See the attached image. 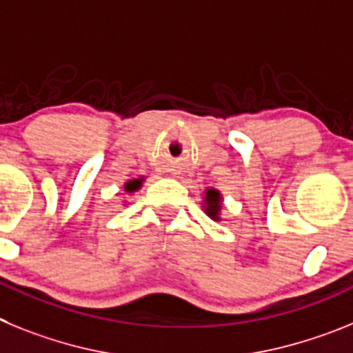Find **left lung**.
Masks as SVG:
<instances>
[{
  "mask_svg": "<svg viewBox=\"0 0 353 353\" xmlns=\"http://www.w3.org/2000/svg\"><path fill=\"white\" fill-rule=\"evenodd\" d=\"M206 213L210 214L211 219H219V211H220V194L216 190L210 188L206 190Z\"/></svg>",
  "mask_w": 353,
  "mask_h": 353,
  "instance_id": "obj_1",
  "label": "left lung"
}]
</instances>
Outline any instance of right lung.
<instances>
[{"instance_id": "obj_1", "label": "right lung", "mask_w": 353, "mask_h": 353, "mask_svg": "<svg viewBox=\"0 0 353 353\" xmlns=\"http://www.w3.org/2000/svg\"><path fill=\"white\" fill-rule=\"evenodd\" d=\"M140 183H142V179L130 181V183L125 185V190H128V192H134V190H139V188H140Z\"/></svg>"}]
</instances>
